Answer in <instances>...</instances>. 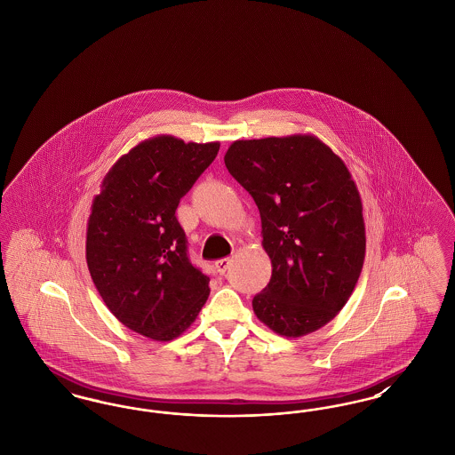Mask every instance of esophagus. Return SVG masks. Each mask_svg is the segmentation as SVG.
<instances>
[{
  "mask_svg": "<svg viewBox=\"0 0 455 455\" xmlns=\"http://www.w3.org/2000/svg\"><path fill=\"white\" fill-rule=\"evenodd\" d=\"M230 264H232V259H230V258H225V259L217 260V262H215V267H217V271L220 275H225V271L230 267Z\"/></svg>",
  "mask_w": 455,
  "mask_h": 455,
  "instance_id": "1",
  "label": "esophagus"
}]
</instances>
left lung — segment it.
Masks as SVG:
<instances>
[{"label":"left lung","instance_id":"1","mask_svg":"<svg viewBox=\"0 0 455 455\" xmlns=\"http://www.w3.org/2000/svg\"><path fill=\"white\" fill-rule=\"evenodd\" d=\"M225 165L254 197L267 286L252 300L262 324L300 338L347 305L365 260L362 197L347 164L314 134L237 140Z\"/></svg>","mask_w":455,"mask_h":455}]
</instances>
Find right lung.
I'll list each match as a JSON object with an SVG mask.
<instances>
[{
  "instance_id": "1",
  "label": "right lung",
  "mask_w": 455,
  "mask_h": 455,
  "mask_svg": "<svg viewBox=\"0 0 455 455\" xmlns=\"http://www.w3.org/2000/svg\"><path fill=\"white\" fill-rule=\"evenodd\" d=\"M218 150V141L148 138L110 167L92 201L87 264L93 284L119 323L155 341L180 336L210 295V278L188 258L175 210Z\"/></svg>"
}]
</instances>
